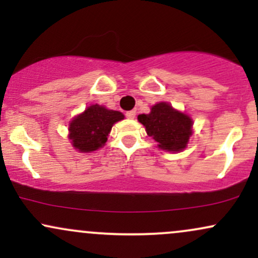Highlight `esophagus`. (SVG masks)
<instances>
[{"mask_svg":"<svg viewBox=\"0 0 258 258\" xmlns=\"http://www.w3.org/2000/svg\"><path fill=\"white\" fill-rule=\"evenodd\" d=\"M126 117L127 119H135L136 117V110H130L126 112Z\"/></svg>","mask_w":258,"mask_h":258,"instance_id":"1","label":"esophagus"}]
</instances>
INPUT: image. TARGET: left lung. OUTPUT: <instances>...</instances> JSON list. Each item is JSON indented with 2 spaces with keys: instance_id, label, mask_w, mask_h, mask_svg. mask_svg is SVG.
<instances>
[{
  "instance_id": "obj_1",
  "label": "left lung",
  "mask_w": 258,
  "mask_h": 258,
  "mask_svg": "<svg viewBox=\"0 0 258 258\" xmlns=\"http://www.w3.org/2000/svg\"><path fill=\"white\" fill-rule=\"evenodd\" d=\"M138 121L146 127L148 136L158 142L159 148L166 152L184 149L193 133V120L166 102L152 106L149 114L138 115Z\"/></svg>"
}]
</instances>
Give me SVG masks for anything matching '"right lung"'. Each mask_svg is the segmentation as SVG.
Segmentation results:
<instances>
[{
    "label": "right lung",
    "instance_id": "1",
    "mask_svg": "<svg viewBox=\"0 0 258 258\" xmlns=\"http://www.w3.org/2000/svg\"><path fill=\"white\" fill-rule=\"evenodd\" d=\"M123 117L122 112L109 110L103 105L87 106L69 125V139L73 147L81 153L98 150L108 141L112 125Z\"/></svg>",
    "mask_w": 258,
    "mask_h": 258
}]
</instances>
